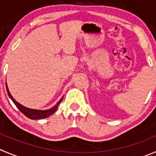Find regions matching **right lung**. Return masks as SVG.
Wrapping results in <instances>:
<instances>
[{
  "label": "right lung",
  "instance_id": "add662e5",
  "mask_svg": "<svg viewBox=\"0 0 156 156\" xmlns=\"http://www.w3.org/2000/svg\"><path fill=\"white\" fill-rule=\"evenodd\" d=\"M6 89H7V94H8L9 97H10V99H11V100L14 102V103L15 104V106H17V109H18L19 110H20V112L23 114V115H26L27 118L30 119H44V118H47V117L50 116V115H52V114H53L55 111L57 110V108H58L59 104L61 103L62 100H63V97H62L60 101H59L58 103L56 104V106H53V107L51 108V109H47V110H37V109H29V108H27V107H25V106H22V105L20 104L19 103H17L15 99L13 98V96H11V94L10 93V92H9L8 88H7V83H6Z\"/></svg>",
  "mask_w": 156,
  "mask_h": 156
}]
</instances>
